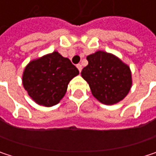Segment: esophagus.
<instances>
[{
  "label": "esophagus",
  "mask_w": 156,
  "mask_h": 156,
  "mask_svg": "<svg viewBox=\"0 0 156 156\" xmlns=\"http://www.w3.org/2000/svg\"><path fill=\"white\" fill-rule=\"evenodd\" d=\"M77 68H78V69L79 70V72H81V70H82V65L81 64H78L77 65Z\"/></svg>",
  "instance_id": "esophagus-1"
}]
</instances>
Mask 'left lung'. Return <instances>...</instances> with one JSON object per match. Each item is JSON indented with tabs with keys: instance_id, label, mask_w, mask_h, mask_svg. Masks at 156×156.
Instances as JSON below:
<instances>
[{
	"instance_id": "1",
	"label": "left lung",
	"mask_w": 156,
	"mask_h": 156,
	"mask_svg": "<svg viewBox=\"0 0 156 156\" xmlns=\"http://www.w3.org/2000/svg\"><path fill=\"white\" fill-rule=\"evenodd\" d=\"M87 59L88 65L82 69L81 76L88 83L93 96L106 105L122 100L132 85L129 67L104 51H97Z\"/></svg>"
}]
</instances>
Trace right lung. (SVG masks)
Wrapping results in <instances>:
<instances>
[{
  "mask_svg": "<svg viewBox=\"0 0 156 156\" xmlns=\"http://www.w3.org/2000/svg\"><path fill=\"white\" fill-rule=\"evenodd\" d=\"M78 73L69 58L54 51L30 62L23 72L22 83L36 103L52 107L64 97L68 84Z\"/></svg>",
  "mask_w": 156,
  "mask_h": 156,
  "instance_id": "1",
  "label": "right lung"
}]
</instances>
